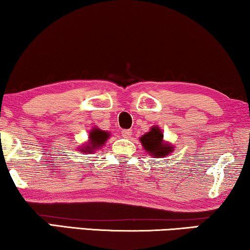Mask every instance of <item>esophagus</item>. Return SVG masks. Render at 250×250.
Segmentation results:
<instances>
[{
	"instance_id": "1",
	"label": "esophagus",
	"mask_w": 250,
	"mask_h": 250,
	"mask_svg": "<svg viewBox=\"0 0 250 250\" xmlns=\"http://www.w3.org/2000/svg\"><path fill=\"white\" fill-rule=\"evenodd\" d=\"M122 135L125 138H129L132 135L131 129H122Z\"/></svg>"
}]
</instances>
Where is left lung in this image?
Wrapping results in <instances>:
<instances>
[{
    "label": "left lung",
    "instance_id": "1",
    "mask_svg": "<svg viewBox=\"0 0 250 250\" xmlns=\"http://www.w3.org/2000/svg\"><path fill=\"white\" fill-rule=\"evenodd\" d=\"M140 141L146 151L155 157H164L165 155H168L172 151L171 146L163 144V134L157 127H153L150 129V132L142 135Z\"/></svg>",
    "mask_w": 250,
    "mask_h": 250
}]
</instances>
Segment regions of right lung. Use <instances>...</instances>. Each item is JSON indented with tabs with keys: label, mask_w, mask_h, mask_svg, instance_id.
<instances>
[{
	"label": "right lung",
	"mask_w": 250,
	"mask_h": 250,
	"mask_svg": "<svg viewBox=\"0 0 250 250\" xmlns=\"http://www.w3.org/2000/svg\"><path fill=\"white\" fill-rule=\"evenodd\" d=\"M108 138H109V133L101 131V129L99 128H94L89 134L88 145H87V147H83L85 149H82V150L83 153H90V151L95 150V149L101 147Z\"/></svg>",
	"instance_id": "obj_1"
}]
</instances>
